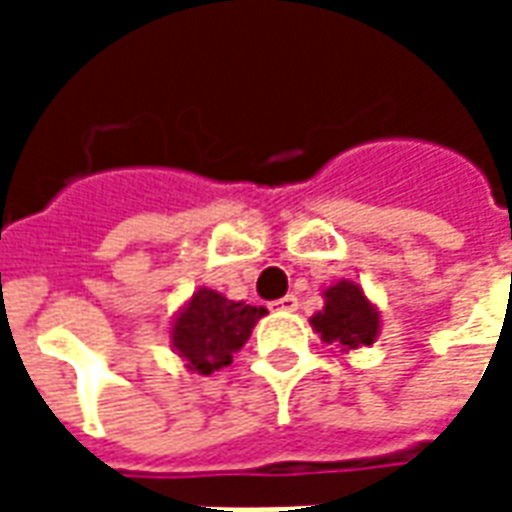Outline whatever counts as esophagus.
I'll list each match as a JSON object with an SVG mask.
<instances>
[{
  "label": "esophagus",
  "instance_id": "esophagus-1",
  "mask_svg": "<svg viewBox=\"0 0 512 512\" xmlns=\"http://www.w3.org/2000/svg\"><path fill=\"white\" fill-rule=\"evenodd\" d=\"M271 307L282 312H293V310H299V299H296V296H282V299L274 301Z\"/></svg>",
  "mask_w": 512,
  "mask_h": 512
}]
</instances>
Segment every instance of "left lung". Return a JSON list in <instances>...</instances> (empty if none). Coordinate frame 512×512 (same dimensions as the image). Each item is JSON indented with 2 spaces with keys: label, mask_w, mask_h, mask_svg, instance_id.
Wrapping results in <instances>:
<instances>
[{
  "label": "left lung",
  "mask_w": 512,
  "mask_h": 512,
  "mask_svg": "<svg viewBox=\"0 0 512 512\" xmlns=\"http://www.w3.org/2000/svg\"><path fill=\"white\" fill-rule=\"evenodd\" d=\"M312 329L323 343L337 345L340 351H354L376 343L381 332V312L367 299L362 285L340 279L323 290V310L310 318Z\"/></svg>",
  "instance_id": "8db88e82"
}]
</instances>
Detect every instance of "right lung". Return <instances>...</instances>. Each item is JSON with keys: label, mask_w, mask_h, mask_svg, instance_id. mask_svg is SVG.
<instances>
[{"label": "right lung", "mask_w": 512, "mask_h": 512, "mask_svg": "<svg viewBox=\"0 0 512 512\" xmlns=\"http://www.w3.org/2000/svg\"><path fill=\"white\" fill-rule=\"evenodd\" d=\"M266 315V307H252L246 301H233L219 290L200 288L178 310L169 326L172 351L186 362L191 373L211 376L233 362L255 323Z\"/></svg>", "instance_id": "obj_1"}]
</instances>
